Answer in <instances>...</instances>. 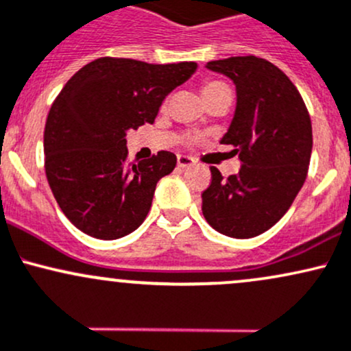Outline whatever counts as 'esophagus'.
Here are the masks:
<instances>
[{"instance_id":"obj_1","label":"esophagus","mask_w":351,"mask_h":351,"mask_svg":"<svg viewBox=\"0 0 351 351\" xmlns=\"http://www.w3.org/2000/svg\"><path fill=\"white\" fill-rule=\"evenodd\" d=\"M192 164H194V160H192L189 156H182V154L177 156V167L186 169V167H191Z\"/></svg>"}]
</instances>
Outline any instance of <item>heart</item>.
<instances>
[{
	"mask_svg": "<svg viewBox=\"0 0 351 351\" xmlns=\"http://www.w3.org/2000/svg\"><path fill=\"white\" fill-rule=\"evenodd\" d=\"M220 88H226V84H223V82H219V81H206L202 86V94L204 96H207V94L214 93V90H217Z\"/></svg>",
	"mask_w": 351,
	"mask_h": 351,
	"instance_id": "1",
	"label": "heart"
}]
</instances>
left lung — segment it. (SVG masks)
<instances>
[{
  "label": "left lung",
  "instance_id": "8db88e82",
  "mask_svg": "<svg viewBox=\"0 0 351 351\" xmlns=\"http://www.w3.org/2000/svg\"><path fill=\"white\" fill-rule=\"evenodd\" d=\"M207 69L235 84L234 119L220 143L234 145L242 165L227 179L210 167L202 214L227 237H257L285 215L305 182L312 121L293 82L267 59L234 56L207 62Z\"/></svg>",
  "mask_w": 351,
  "mask_h": 351
}]
</instances>
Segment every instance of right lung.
I'll return each instance as SVG.
<instances>
[{
    "instance_id": "add662e5",
    "label": "right lung",
    "mask_w": 351,
    "mask_h": 351,
    "mask_svg": "<svg viewBox=\"0 0 351 351\" xmlns=\"http://www.w3.org/2000/svg\"><path fill=\"white\" fill-rule=\"evenodd\" d=\"M197 62L149 64L99 58L66 82L45 128V169L66 217L101 240L136 230L151 208L157 182L177 164L160 151L128 162L125 132L154 123L171 90L195 73Z\"/></svg>"
}]
</instances>
